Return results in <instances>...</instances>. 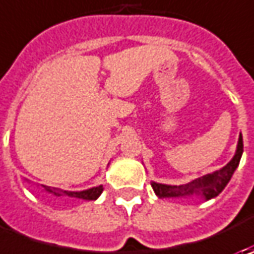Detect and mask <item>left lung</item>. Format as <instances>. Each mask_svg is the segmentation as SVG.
Listing matches in <instances>:
<instances>
[{"label": "left lung", "mask_w": 254, "mask_h": 254, "mask_svg": "<svg viewBox=\"0 0 254 254\" xmlns=\"http://www.w3.org/2000/svg\"><path fill=\"white\" fill-rule=\"evenodd\" d=\"M242 152H243V140H242V134H240L236 154L232 158V161L229 164H226L223 168L215 171L212 174H208V175H203V177L192 181L190 184L178 185V187L177 185H164V184L151 182L152 190L160 198H175V196L200 195L205 199H212V198L218 196L220 192L225 190V187L228 185V182L232 178L233 172H235V170L239 165L240 158H242Z\"/></svg>", "instance_id": "obj_1"}]
</instances>
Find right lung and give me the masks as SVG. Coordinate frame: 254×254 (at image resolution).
Returning a JSON list of instances; mask_svg holds the SVG:
<instances>
[{"label":"right lung","instance_id":"add662e5","mask_svg":"<svg viewBox=\"0 0 254 254\" xmlns=\"http://www.w3.org/2000/svg\"><path fill=\"white\" fill-rule=\"evenodd\" d=\"M45 190L52 192L55 195H66V196H72V198H77V199H84V200H94L97 199L100 196V193L103 192V187L99 185V187H94L92 190H82V192H69V190H51L48 187H45Z\"/></svg>","mask_w":254,"mask_h":254}]
</instances>
